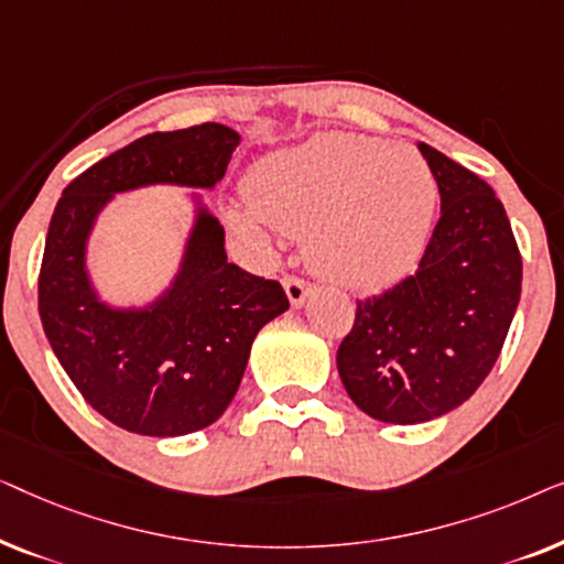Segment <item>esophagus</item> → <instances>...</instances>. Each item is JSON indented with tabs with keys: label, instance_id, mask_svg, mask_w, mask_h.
I'll list each match as a JSON object with an SVG mask.
<instances>
[{
	"label": "esophagus",
	"instance_id": "34e87169",
	"mask_svg": "<svg viewBox=\"0 0 564 564\" xmlns=\"http://www.w3.org/2000/svg\"><path fill=\"white\" fill-rule=\"evenodd\" d=\"M282 284H284V292H288L292 307L303 305L305 300H307V295H311V292H313V284L305 282V280H300V276H284Z\"/></svg>",
	"mask_w": 564,
	"mask_h": 564
}]
</instances>
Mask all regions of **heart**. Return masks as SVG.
Wrapping results in <instances>:
<instances>
[{"label": "heart", "instance_id": "1", "mask_svg": "<svg viewBox=\"0 0 564 564\" xmlns=\"http://www.w3.org/2000/svg\"><path fill=\"white\" fill-rule=\"evenodd\" d=\"M251 210L305 236L307 259L328 280L375 288L419 257L436 203L421 153L354 133H328L259 161L246 176ZM243 236L264 238L251 213L234 210Z\"/></svg>", "mask_w": 564, "mask_h": 564}]
</instances>
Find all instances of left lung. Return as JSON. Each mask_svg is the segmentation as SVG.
I'll return each mask as SVG.
<instances>
[{
  "label": "left lung",
  "instance_id": "left-lung-1",
  "mask_svg": "<svg viewBox=\"0 0 564 564\" xmlns=\"http://www.w3.org/2000/svg\"><path fill=\"white\" fill-rule=\"evenodd\" d=\"M442 218L415 274L357 300L336 365L377 421L411 426L454 411L490 375L521 297V253L488 182L419 143Z\"/></svg>",
  "mask_w": 564,
  "mask_h": 564
}]
</instances>
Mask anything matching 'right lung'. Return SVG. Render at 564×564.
Segmentation results:
<instances>
[{
    "label": "right lung",
    "instance_id": "1",
    "mask_svg": "<svg viewBox=\"0 0 564 564\" xmlns=\"http://www.w3.org/2000/svg\"><path fill=\"white\" fill-rule=\"evenodd\" d=\"M238 143L220 122L149 133L76 176L53 210L37 276L43 330L84 400L130 434L184 436L218 421L253 338L290 300L280 282L230 264L226 230L199 197L180 272L145 307L99 300L87 272L89 234L120 192L213 189Z\"/></svg>",
    "mask_w": 564,
    "mask_h": 564
}]
</instances>
